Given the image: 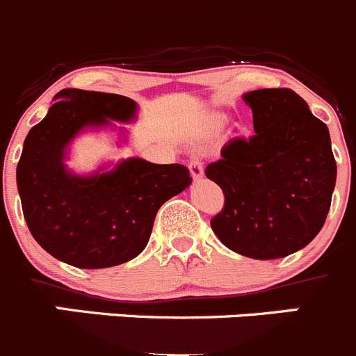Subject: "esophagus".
Wrapping results in <instances>:
<instances>
[{
  "label": "esophagus",
  "mask_w": 356,
  "mask_h": 356,
  "mask_svg": "<svg viewBox=\"0 0 356 356\" xmlns=\"http://www.w3.org/2000/svg\"><path fill=\"white\" fill-rule=\"evenodd\" d=\"M188 168H191V172H192V176H194L195 180L203 178L204 165H203V161H201V159H197V156L191 159V162H188Z\"/></svg>",
  "instance_id": "1"
}]
</instances>
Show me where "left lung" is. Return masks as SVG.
I'll list each match as a JSON object with an SVG mask.
<instances>
[{"label": "left lung", "instance_id": "1", "mask_svg": "<svg viewBox=\"0 0 356 356\" xmlns=\"http://www.w3.org/2000/svg\"><path fill=\"white\" fill-rule=\"evenodd\" d=\"M254 134L231 139L204 175L224 192L211 218L218 240L254 259L304 249L327 220L337 164L327 125L289 88L243 95Z\"/></svg>", "mask_w": 356, "mask_h": 356}]
</instances>
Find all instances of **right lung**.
<instances>
[{
	"label": "right lung",
	"instance_id": "add662e5",
	"mask_svg": "<svg viewBox=\"0 0 356 356\" xmlns=\"http://www.w3.org/2000/svg\"><path fill=\"white\" fill-rule=\"evenodd\" d=\"M47 116L29 130L17 164L26 224L38 245L77 268H109L143 252L159 208L191 185L181 164L129 159L109 172L76 176L65 149L84 127L129 122V97L65 88Z\"/></svg>",
	"mask_w": 356,
	"mask_h": 356
}]
</instances>
